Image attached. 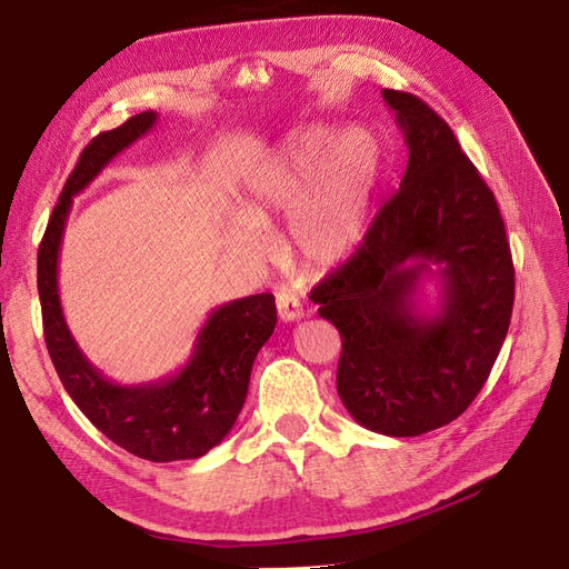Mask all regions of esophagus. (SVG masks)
Returning <instances> with one entry per match:
<instances>
[{
    "label": "esophagus",
    "instance_id": "1",
    "mask_svg": "<svg viewBox=\"0 0 569 569\" xmlns=\"http://www.w3.org/2000/svg\"><path fill=\"white\" fill-rule=\"evenodd\" d=\"M278 316L282 322H295L303 318L301 301L291 291H280L278 295Z\"/></svg>",
    "mask_w": 569,
    "mask_h": 569
}]
</instances>
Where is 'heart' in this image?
<instances>
[{
    "label": "heart",
    "mask_w": 569,
    "mask_h": 569,
    "mask_svg": "<svg viewBox=\"0 0 569 569\" xmlns=\"http://www.w3.org/2000/svg\"><path fill=\"white\" fill-rule=\"evenodd\" d=\"M380 182L382 144L375 132L303 128L256 166L226 244L242 261H261L268 251L261 230L289 216L291 256L316 270L339 268L366 244Z\"/></svg>",
    "instance_id": "1"
}]
</instances>
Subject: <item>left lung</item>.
<instances>
[{
    "label": "left lung",
    "mask_w": 569,
    "mask_h": 569,
    "mask_svg": "<svg viewBox=\"0 0 569 569\" xmlns=\"http://www.w3.org/2000/svg\"><path fill=\"white\" fill-rule=\"evenodd\" d=\"M408 168L366 244L311 291L341 335L337 391L377 435L418 437L462 416L503 347L515 270L493 192L453 130L408 92L382 90ZM425 279L440 306L425 312Z\"/></svg>",
    "instance_id": "left-lung-1"
}]
</instances>
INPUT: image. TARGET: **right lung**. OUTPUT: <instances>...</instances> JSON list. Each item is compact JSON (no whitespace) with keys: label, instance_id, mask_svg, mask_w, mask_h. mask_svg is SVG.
I'll return each mask as SVG.
<instances>
[{"label":"right lung","instance_id":"add662e5","mask_svg":"<svg viewBox=\"0 0 569 569\" xmlns=\"http://www.w3.org/2000/svg\"><path fill=\"white\" fill-rule=\"evenodd\" d=\"M157 111H142L123 126L97 134L68 176L38 251V291L44 341L59 380L90 422L128 453L153 460H192L228 437L249 391L256 353L270 339L278 308L272 295H253L213 308L197 335L187 363L159 382L107 380L76 343L59 299V251L80 194L120 151L157 126Z\"/></svg>","mask_w":569,"mask_h":569}]
</instances>
